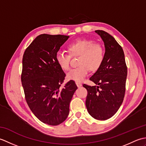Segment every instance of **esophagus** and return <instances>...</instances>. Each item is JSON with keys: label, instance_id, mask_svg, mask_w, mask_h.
Returning a JSON list of instances; mask_svg holds the SVG:
<instances>
[{"label": "esophagus", "instance_id": "1", "mask_svg": "<svg viewBox=\"0 0 146 146\" xmlns=\"http://www.w3.org/2000/svg\"><path fill=\"white\" fill-rule=\"evenodd\" d=\"M76 85H77V86H78V87L79 88V87H80V86H82V83H79V82H76Z\"/></svg>", "mask_w": 146, "mask_h": 146}]
</instances>
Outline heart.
<instances>
[{"mask_svg":"<svg viewBox=\"0 0 146 146\" xmlns=\"http://www.w3.org/2000/svg\"><path fill=\"white\" fill-rule=\"evenodd\" d=\"M68 51L71 56H79L77 60L78 66L73 68L67 73L70 80L80 82L88 75L90 69L97 70L103 63L105 57L104 47L99 43H94L90 39H78L68 46ZM56 60L62 70L70 69V56L63 51L56 54Z\"/></svg>","mask_w":146,"mask_h":146,"instance_id":"obj_1","label":"heart"}]
</instances>
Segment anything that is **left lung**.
<instances>
[{"instance_id":"1","label":"left lung","mask_w":146,"mask_h":146,"mask_svg":"<svg viewBox=\"0 0 146 146\" xmlns=\"http://www.w3.org/2000/svg\"><path fill=\"white\" fill-rule=\"evenodd\" d=\"M95 33L104 42V60L90 78L97 86H83L88 92L86 107L89 114L95 119L105 120L112 117L122 104L127 68L122 48L113 37L102 30Z\"/></svg>"}]
</instances>
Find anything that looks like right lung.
<instances>
[{"instance_id":"obj_1","label":"right lung","mask_w":146,"mask_h":146,"mask_svg":"<svg viewBox=\"0 0 146 146\" xmlns=\"http://www.w3.org/2000/svg\"><path fill=\"white\" fill-rule=\"evenodd\" d=\"M68 38L43 34L36 37L23 55L21 82L27 104L40 121L50 125L66 119L77 89L73 80L60 88L66 75L57 63L56 54Z\"/></svg>"}]
</instances>
